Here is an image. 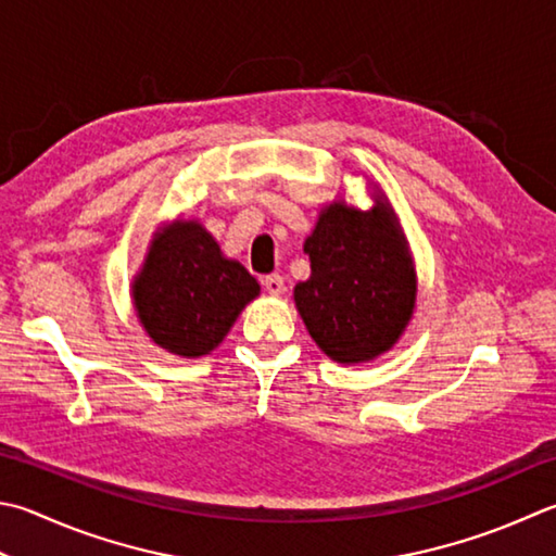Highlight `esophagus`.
Returning <instances> with one entry per match:
<instances>
[{"instance_id": "esophagus-1", "label": "esophagus", "mask_w": 556, "mask_h": 556, "mask_svg": "<svg viewBox=\"0 0 556 556\" xmlns=\"http://www.w3.org/2000/svg\"><path fill=\"white\" fill-rule=\"evenodd\" d=\"M264 288L268 295H280L282 290H286V280H282V276L274 274V276H266L264 278Z\"/></svg>"}]
</instances>
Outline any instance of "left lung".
<instances>
[{
    "mask_svg": "<svg viewBox=\"0 0 556 556\" xmlns=\"http://www.w3.org/2000/svg\"><path fill=\"white\" fill-rule=\"evenodd\" d=\"M372 207L339 195L305 239L312 274L292 290L312 341L333 363L380 358L404 337L416 309V264L390 198L375 184Z\"/></svg>",
    "mask_w": 556,
    "mask_h": 556,
    "instance_id": "1",
    "label": "left lung"
}]
</instances>
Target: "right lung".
I'll list each match as a JSON object with an SVG mask.
<instances>
[{
    "mask_svg": "<svg viewBox=\"0 0 556 556\" xmlns=\"http://www.w3.org/2000/svg\"><path fill=\"white\" fill-rule=\"evenodd\" d=\"M258 292V280L223 254L198 217H176L156 229L130 282L144 333L179 358L215 351Z\"/></svg>",
    "mask_w": 556,
    "mask_h": 556,
    "instance_id": "1",
    "label": "right lung"
}]
</instances>
